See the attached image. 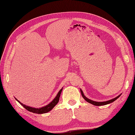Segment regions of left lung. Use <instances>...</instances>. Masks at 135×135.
Masks as SVG:
<instances>
[{"mask_svg": "<svg viewBox=\"0 0 135 135\" xmlns=\"http://www.w3.org/2000/svg\"><path fill=\"white\" fill-rule=\"evenodd\" d=\"M80 92H81V95L82 97H83V98H84V99L86 100V101H87L88 102H89V103H90L91 104H93L94 105H96V106H101V105H107V104H110L111 103V102H113L114 100H115L117 99H118V98H119L120 97V95H119L118 96V97H117L115 98H114V99H111V100H107V101H105V102H96V101H94V100H90L89 99H88V98H86L85 96L84 95V93L83 92V91L81 90V89H80Z\"/></svg>", "mask_w": 135, "mask_h": 135, "instance_id": "1", "label": "left lung"}]
</instances>
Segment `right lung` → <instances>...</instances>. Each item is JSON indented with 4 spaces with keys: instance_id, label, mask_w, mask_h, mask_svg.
<instances>
[{
    "instance_id": "1",
    "label": "right lung",
    "mask_w": 135,
    "mask_h": 135,
    "mask_svg": "<svg viewBox=\"0 0 135 135\" xmlns=\"http://www.w3.org/2000/svg\"><path fill=\"white\" fill-rule=\"evenodd\" d=\"M62 90V88L59 91V92L58 93V94L56 95V97L54 98V99L52 100V102H50L48 105H46L43 107H41V108H33V107L27 106V105H24L23 104H22L21 102L19 101V100H18L17 99H16L15 98V99L17 100V101L19 102V103L21 104L22 107H24V108H26L27 110H28V111L32 112V113H36V114H44V113H47V112L51 111V109H53L54 107L57 104H58Z\"/></svg>"
}]
</instances>
